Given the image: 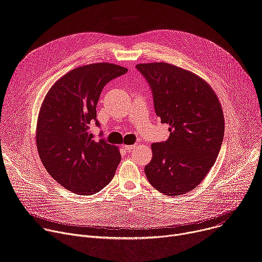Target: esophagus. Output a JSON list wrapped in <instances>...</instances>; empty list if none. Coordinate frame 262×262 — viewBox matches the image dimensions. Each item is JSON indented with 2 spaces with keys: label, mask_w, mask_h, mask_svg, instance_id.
<instances>
[{
  "label": "esophagus",
  "mask_w": 262,
  "mask_h": 262,
  "mask_svg": "<svg viewBox=\"0 0 262 262\" xmlns=\"http://www.w3.org/2000/svg\"><path fill=\"white\" fill-rule=\"evenodd\" d=\"M137 147H138L137 144H135V145H125V146H124V148L126 149L127 151H130V150H133V149H136Z\"/></svg>",
  "instance_id": "esophagus-1"
}]
</instances>
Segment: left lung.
I'll use <instances>...</instances> for the list:
<instances>
[{
    "mask_svg": "<svg viewBox=\"0 0 262 262\" xmlns=\"http://www.w3.org/2000/svg\"><path fill=\"white\" fill-rule=\"evenodd\" d=\"M151 88L155 111L169 124L167 141L151 145L145 174L156 190L179 196L196 189L214 165L224 137L219 98L197 74L169 63L138 64Z\"/></svg>",
    "mask_w": 262,
    "mask_h": 262,
    "instance_id": "left-lung-1",
    "label": "left lung"
}]
</instances>
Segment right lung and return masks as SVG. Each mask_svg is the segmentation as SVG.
Segmentation results:
<instances>
[{
	"mask_svg": "<svg viewBox=\"0 0 262 262\" xmlns=\"http://www.w3.org/2000/svg\"><path fill=\"white\" fill-rule=\"evenodd\" d=\"M127 72L112 63L77 67L59 79L47 93L36 127V145L51 176L66 190L93 195L114 177L121 161L117 146L93 140L90 126L103 87Z\"/></svg>",
	"mask_w": 262,
	"mask_h": 262,
	"instance_id": "obj_1",
	"label": "right lung"
}]
</instances>
